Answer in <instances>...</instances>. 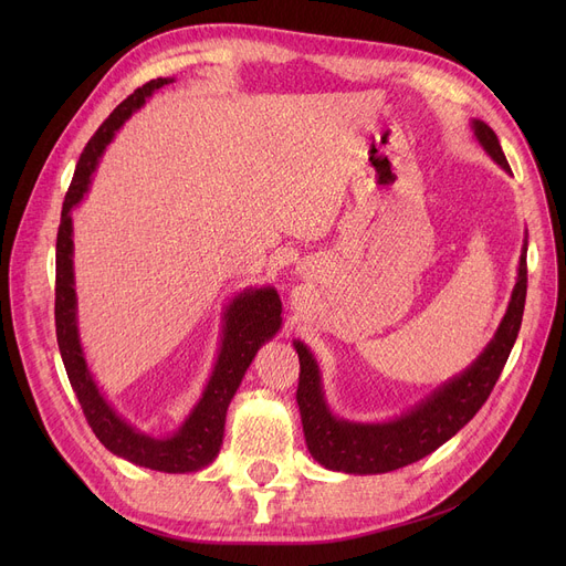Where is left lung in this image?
Returning <instances> with one entry per match:
<instances>
[{"label": "left lung", "instance_id": "obj_1", "mask_svg": "<svg viewBox=\"0 0 566 566\" xmlns=\"http://www.w3.org/2000/svg\"><path fill=\"white\" fill-rule=\"evenodd\" d=\"M472 135L484 154L507 174H512L502 154L497 135L482 122L472 118ZM527 291V231L518 256L516 284L495 335L463 371L440 382L424 399L406 408L401 415L380 422H353L333 412L323 390L321 367L310 346L293 339L301 360L298 408L307 450L323 468L346 474H380L399 470L436 452L461 431L489 399L500 371L507 363L521 331Z\"/></svg>", "mask_w": 566, "mask_h": 566}]
</instances>
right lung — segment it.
Here are the masks:
<instances>
[{
  "instance_id": "obj_1",
  "label": "right lung",
  "mask_w": 566,
  "mask_h": 566,
  "mask_svg": "<svg viewBox=\"0 0 566 566\" xmlns=\"http://www.w3.org/2000/svg\"><path fill=\"white\" fill-rule=\"evenodd\" d=\"M176 82L174 77H158L139 86L122 105H118L105 124L88 139L77 160L73 184L66 192L62 208V224L56 233V289H54V323L59 353L73 385V392L84 410L88 427L105 448L135 465L160 472H197L211 465L220 454L227 408L241 385L248 367L259 348L271 342L282 328V301L275 286H250L235 293L222 312V333L216 355V365L208 376L197 403L171 433L151 436L133 427L107 401L98 382L88 369L86 353L80 337L77 293H75V243H73V208L84 199L92 186V176L114 139L128 118L144 107L158 88Z\"/></svg>"
}]
</instances>
